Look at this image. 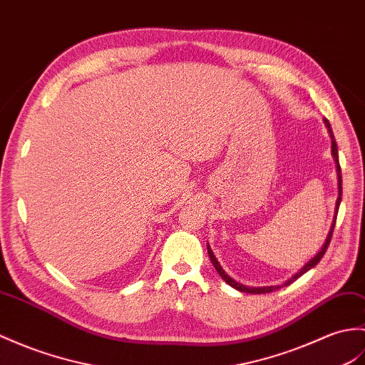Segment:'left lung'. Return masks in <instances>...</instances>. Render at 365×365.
I'll return each mask as SVG.
<instances>
[{
    "label": "left lung",
    "mask_w": 365,
    "mask_h": 365,
    "mask_svg": "<svg viewBox=\"0 0 365 365\" xmlns=\"http://www.w3.org/2000/svg\"><path fill=\"white\" fill-rule=\"evenodd\" d=\"M324 123H325L327 129H328V132H329V137H331V155H333L334 162H336V171H337V188H339V196H337V200H336V208H334L333 224H331V228H329V232H328V235H327V240H325L324 245H322V247H320V250L316 253V255L312 257V258L307 262V264H304V266L299 270L297 274L292 275L289 279H286V282H284L283 284H277V286H261V287L245 286V284H241V283L236 282V279H233V278H232L230 275H228V274L225 272V270L222 269V266L219 264V261L216 259L213 250H211V247H210V244H207L208 255H210L211 262H213V266H215V269H216V272L222 277V279H224V282H225L227 284H230L232 287H235V289H238L240 292H247V294H267V292H274V291L279 289V287L291 284L292 282H295V279H297L299 277H302L303 274H307L309 269H312L314 266H317V262L322 259V257L325 255V252H327L328 245H329V241H331V236H333V230H334V225H336V216H337V211H339V205H341V200H342V177H341V165H339L337 144H336V140H334V135H333V130H331V125H329V123H328L327 118L324 120Z\"/></svg>",
    "instance_id": "obj_1"
}]
</instances>
